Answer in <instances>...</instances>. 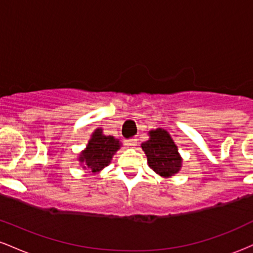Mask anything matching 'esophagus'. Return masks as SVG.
I'll return each mask as SVG.
<instances>
[{
    "label": "esophagus",
    "instance_id": "34e87169",
    "mask_svg": "<svg viewBox=\"0 0 253 253\" xmlns=\"http://www.w3.org/2000/svg\"><path fill=\"white\" fill-rule=\"evenodd\" d=\"M126 145L129 147H134L136 145V139L135 138H132V139H128V140H126Z\"/></svg>",
    "mask_w": 253,
    "mask_h": 253
}]
</instances>
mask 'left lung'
I'll return each instance as SVG.
<instances>
[{
  "mask_svg": "<svg viewBox=\"0 0 253 253\" xmlns=\"http://www.w3.org/2000/svg\"><path fill=\"white\" fill-rule=\"evenodd\" d=\"M149 135V140L141 144L149 167L163 177L178 172L182 168V158L171 135L163 128L150 130Z\"/></svg>",
  "mask_w": 253,
  "mask_h": 253,
  "instance_id": "obj_1",
  "label": "left lung"
}]
</instances>
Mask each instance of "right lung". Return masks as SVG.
I'll list each match as a JSON object with an SVG mask.
<instances>
[{"instance_id": "add662e5", "label": "right lung", "mask_w": 253, "mask_h": 253, "mask_svg": "<svg viewBox=\"0 0 253 253\" xmlns=\"http://www.w3.org/2000/svg\"><path fill=\"white\" fill-rule=\"evenodd\" d=\"M120 145L119 139L112 135H104L102 128H97L91 134L85 150L78 157V161L82 163L84 169L96 173L110 163L113 156L120 149Z\"/></svg>"}]
</instances>
